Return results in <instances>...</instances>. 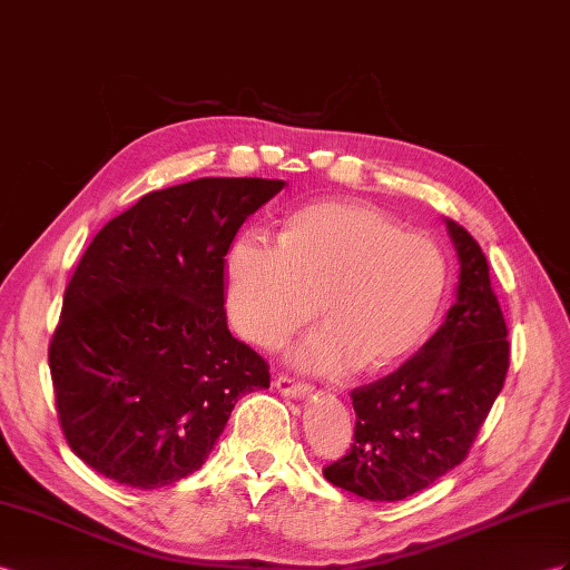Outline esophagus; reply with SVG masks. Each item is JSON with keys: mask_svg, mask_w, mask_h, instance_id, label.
Here are the masks:
<instances>
[{"mask_svg": "<svg viewBox=\"0 0 570 570\" xmlns=\"http://www.w3.org/2000/svg\"><path fill=\"white\" fill-rule=\"evenodd\" d=\"M274 387L284 392V395H288V397H303V395H308V390H311L308 383L296 381V377H291L286 373H279L274 377Z\"/></svg>", "mask_w": 570, "mask_h": 570, "instance_id": "1", "label": "esophagus"}]
</instances>
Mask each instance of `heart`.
I'll list each match as a JSON object with an SVG mask.
<instances>
[{"label": "heart", "instance_id": "b5f03b06", "mask_svg": "<svg viewBox=\"0 0 570 570\" xmlns=\"http://www.w3.org/2000/svg\"><path fill=\"white\" fill-rule=\"evenodd\" d=\"M448 286L441 245L356 202L305 204L284 218L276 245L240 238L226 255L230 323L259 346L284 344L320 301L327 332L298 358L325 373L400 366L426 342Z\"/></svg>", "mask_w": 570, "mask_h": 570}]
</instances>
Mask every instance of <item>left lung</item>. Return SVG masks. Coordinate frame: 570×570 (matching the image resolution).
Masks as SVG:
<instances>
[{
    "label": "left lung",
    "mask_w": 570,
    "mask_h": 570,
    "mask_svg": "<svg viewBox=\"0 0 570 570\" xmlns=\"http://www.w3.org/2000/svg\"><path fill=\"white\" fill-rule=\"evenodd\" d=\"M448 230L460 257L458 301L395 373L352 390L354 443L323 470L366 501H402L458 466L505 383L508 327L487 257L452 218Z\"/></svg>",
    "instance_id": "1"
}]
</instances>
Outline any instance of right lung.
Segmentation results:
<instances>
[{"label": "right lung", "mask_w": 570, "mask_h": 570, "mask_svg": "<svg viewBox=\"0 0 570 570\" xmlns=\"http://www.w3.org/2000/svg\"><path fill=\"white\" fill-rule=\"evenodd\" d=\"M284 180L199 178L144 195L96 233L48 358L57 419L96 472L160 489L207 460L269 363L226 325V255Z\"/></svg>", "instance_id": "add662e5"}]
</instances>
